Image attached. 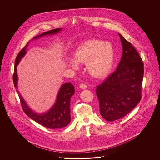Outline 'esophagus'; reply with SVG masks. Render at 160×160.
I'll use <instances>...</instances> for the list:
<instances>
[{
    "mask_svg": "<svg viewBox=\"0 0 160 160\" xmlns=\"http://www.w3.org/2000/svg\"><path fill=\"white\" fill-rule=\"evenodd\" d=\"M79 88H81V89H86V88H88V86H87L86 84L81 83V84L79 85Z\"/></svg>",
    "mask_w": 160,
    "mask_h": 160,
    "instance_id": "obj_1",
    "label": "esophagus"
}]
</instances>
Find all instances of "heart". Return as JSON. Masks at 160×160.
<instances>
[{
  "label": "heart",
  "instance_id": "heart-1",
  "mask_svg": "<svg viewBox=\"0 0 160 160\" xmlns=\"http://www.w3.org/2000/svg\"><path fill=\"white\" fill-rule=\"evenodd\" d=\"M75 60L69 58V65L79 68L78 63H85L88 72L95 78L105 76L112 68L114 61L113 47L109 42L97 39L88 40L78 47Z\"/></svg>",
  "mask_w": 160,
  "mask_h": 160
}]
</instances>
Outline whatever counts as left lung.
I'll list each match as a JSON object with an SVG mask.
<instances>
[{
	"label": "left lung",
	"instance_id": "1",
	"mask_svg": "<svg viewBox=\"0 0 160 160\" xmlns=\"http://www.w3.org/2000/svg\"><path fill=\"white\" fill-rule=\"evenodd\" d=\"M122 55L114 72L97 86L100 113L108 121L128 114L142 98L143 63L136 48L120 34Z\"/></svg>",
	"mask_w": 160,
	"mask_h": 160
}]
</instances>
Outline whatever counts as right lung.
I'll return each mask as SVG.
<instances>
[{
  "label": "right lung",
  "instance_id": "add662e5",
  "mask_svg": "<svg viewBox=\"0 0 160 160\" xmlns=\"http://www.w3.org/2000/svg\"><path fill=\"white\" fill-rule=\"evenodd\" d=\"M61 29H54L45 32L39 36L34 37L33 39H37L44 35L53 34L58 32ZM28 46V43L24 46L16 57L15 62V68L13 74V81L15 88L18 94L20 103L23 112L30 118L42 125L43 126L50 129L61 128L67 126L71 121L70 116V99L71 96L74 93V86L71 82H67L63 84L58 92L56 102L53 107L46 113L39 114L32 111L26 105L23 100L20 92L17 89L18 76L17 73V66L22 58L26 53V48Z\"/></svg>",
  "mask_w": 160,
  "mask_h": 160
}]
</instances>
